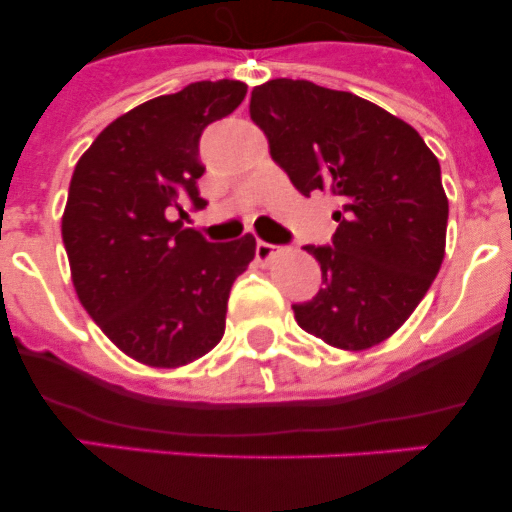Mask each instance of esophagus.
Instances as JSON below:
<instances>
[{
  "instance_id": "34e87169",
  "label": "esophagus",
  "mask_w": 512,
  "mask_h": 512,
  "mask_svg": "<svg viewBox=\"0 0 512 512\" xmlns=\"http://www.w3.org/2000/svg\"><path fill=\"white\" fill-rule=\"evenodd\" d=\"M275 252H280V247L272 245V242H265V240H257V242H255V255H257V260H270V257L275 255Z\"/></svg>"
}]
</instances>
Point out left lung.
Here are the masks:
<instances>
[{"label":"left lung","mask_w":512,"mask_h":512,"mask_svg":"<svg viewBox=\"0 0 512 512\" xmlns=\"http://www.w3.org/2000/svg\"><path fill=\"white\" fill-rule=\"evenodd\" d=\"M250 116L299 193L337 200L332 242L304 247L322 287L292 304L294 319L339 349L384 342L441 270L448 200L438 158L401 118L312 81L255 86Z\"/></svg>","instance_id":"1"}]
</instances>
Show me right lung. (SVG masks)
<instances>
[{
	"mask_svg": "<svg viewBox=\"0 0 512 512\" xmlns=\"http://www.w3.org/2000/svg\"><path fill=\"white\" fill-rule=\"evenodd\" d=\"M247 86L195 81L103 128L76 163L61 237L76 294L121 352L183 366L225 334L232 282L255 257V237L208 242L170 220L203 210L200 136L230 116Z\"/></svg>",
	"mask_w": 512,
	"mask_h": 512,
	"instance_id": "obj_1",
	"label": "right lung"
}]
</instances>
